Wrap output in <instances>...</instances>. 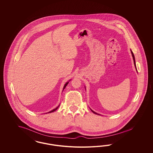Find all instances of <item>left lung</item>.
Here are the masks:
<instances>
[{
  "instance_id": "1",
  "label": "left lung",
  "mask_w": 153,
  "mask_h": 153,
  "mask_svg": "<svg viewBox=\"0 0 153 153\" xmlns=\"http://www.w3.org/2000/svg\"><path fill=\"white\" fill-rule=\"evenodd\" d=\"M131 52L132 56V57H133V59H134V67H135V68H136V71L137 72V68H136V63H135V59H134V53H133V52L132 51H131ZM85 89H86V88H85ZM91 111H93L94 113H95V114H99H99H98V113H96L95 111H93L92 109H91Z\"/></svg>"
}]
</instances>
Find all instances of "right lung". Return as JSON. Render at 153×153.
<instances>
[{"mask_svg": "<svg viewBox=\"0 0 153 153\" xmlns=\"http://www.w3.org/2000/svg\"><path fill=\"white\" fill-rule=\"evenodd\" d=\"M70 81H71V79L70 80H69L68 82H67L66 83H65V86H64V87H63V90L65 89V88L66 87V86L68 85V83H69V82H70ZM59 105H60V104L58 106V107H56V108L55 109H53L52 111H49V112H48V113H51V112H53V111H56V110L58 108V107H59Z\"/></svg>", "mask_w": 153, "mask_h": 153, "instance_id": "add662e5", "label": "right lung"}]
</instances>
